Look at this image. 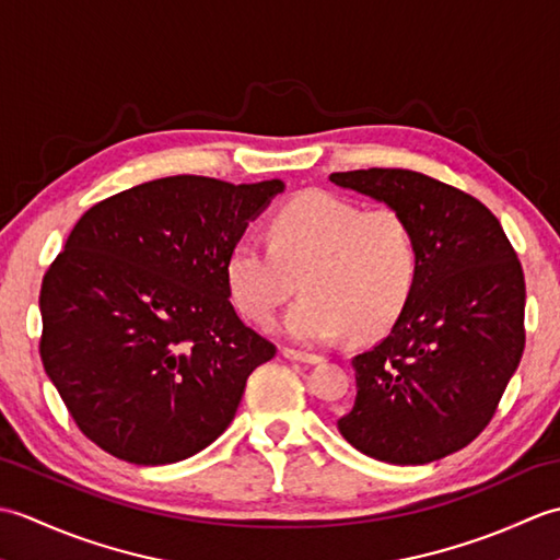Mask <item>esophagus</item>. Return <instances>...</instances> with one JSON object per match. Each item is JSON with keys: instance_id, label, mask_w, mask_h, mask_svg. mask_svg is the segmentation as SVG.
I'll return each mask as SVG.
<instances>
[{"instance_id": "obj_1", "label": "esophagus", "mask_w": 560, "mask_h": 560, "mask_svg": "<svg viewBox=\"0 0 560 560\" xmlns=\"http://www.w3.org/2000/svg\"><path fill=\"white\" fill-rule=\"evenodd\" d=\"M283 359L295 361V363H323V355H315V353H305V351H295V349H283Z\"/></svg>"}]
</instances>
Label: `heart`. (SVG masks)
Instances as JSON below:
<instances>
[{
    "mask_svg": "<svg viewBox=\"0 0 560 560\" xmlns=\"http://www.w3.org/2000/svg\"><path fill=\"white\" fill-rule=\"evenodd\" d=\"M419 273V245L397 209L311 189L271 217L269 241L245 233L225 259L233 303L257 325L295 291L303 299L283 319L287 335L315 347L341 337L371 339L395 323Z\"/></svg>",
    "mask_w": 560,
    "mask_h": 560,
    "instance_id": "b5f03b06",
    "label": "heart"
}]
</instances>
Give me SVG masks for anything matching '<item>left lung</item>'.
<instances>
[{"mask_svg": "<svg viewBox=\"0 0 560 560\" xmlns=\"http://www.w3.org/2000/svg\"><path fill=\"white\" fill-rule=\"evenodd\" d=\"M409 221L419 273L389 335L351 361L339 433L363 455L428 464L467 447L498 409L525 351V273L477 197L416 171L331 173Z\"/></svg>", "mask_w": 560, "mask_h": 560, "instance_id": "8db88e82", "label": "left lung"}]
</instances>
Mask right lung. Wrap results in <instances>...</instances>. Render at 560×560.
Here are the masks:
<instances>
[{"mask_svg": "<svg viewBox=\"0 0 560 560\" xmlns=\"http://www.w3.org/2000/svg\"><path fill=\"white\" fill-rule=\"evenodd\" d=\"M281 189L173 175L77 221L43 277L40 359L91 443L156 467L229 428L277 347L235 315L225 259Z\"/></svg>", "mask_w": 560, "mask_h": 560, "instance_id": "add662e5", "label": "right lung"}]
</instances>
